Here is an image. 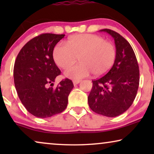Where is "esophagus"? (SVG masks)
Instances as JSON below:
<instances>
[{"label": "esophagus", "mask_w": 154, "mask_h": 154, "mask_svg": "<svg viewBox=\"0 0 154 154\" xmlns=\"http://www.w3.org/2000/svg\"><path fill=\"white\" fill-rule=\"evenodd\" d=\"M79 83H81V81H76V80H75V81H73V85H78V84H79Z\"/></svg>", "instance_id": "1"}]
</instances>
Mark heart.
<instances>
[{"label":"heart","mask_w":154,"mask_h":154,"mask_svg":"<svg viewBox=\"0 0 154 154\" xmlns=\"http://www.w3.org/2000/svg\"><path fill=\"white\" fill-rule=\"evenodd\" d=\"M66 45L57 44L52 56L55 64L66 69L76 62L80 64L65 71L66 77L80 80L92 73L94 76L104 75L110 70L116 58V49L112 43L94 34H79L69 38Z\"/></svg>","instance_id":"obj_1"}]
</instances>
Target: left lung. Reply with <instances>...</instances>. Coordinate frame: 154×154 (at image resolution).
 <instances>
[{"label":"left lung","instance_id":"8db88e82","mask_svg":"<svg viewBox=\"0 0 154 154\" xmlns=\"http://www.w3.org/2000/svg\"><path fill=\"white\" fill-rule=\"evenodd\" d=\"M114 39L116 58L104 76L92 81L88 97L94 112L107 117L122 114L133 103L140 83V71L135 54L124 38L111 29H102Z\"/></svg>","mask_w":154,"mask_h":154}]
</instances>
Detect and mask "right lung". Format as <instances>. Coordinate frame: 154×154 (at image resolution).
<instances>
[{"instance_id":"right-lung-1","label":"right lung","mask_w":154,"mask_h":154,"mask_svg":"<svg viewBox=\"0 0 154 154\" xmlns=\"http://www.w3.org/2000/svg\"><path fill=\"white\" fill-rule=\"evenodd\" d=\"M64 34L43 33L33 38L19 52L14 66V82L19 98L26 110L38 118H48L66 108L73 88L71 80L52 85L61 71L54 62L52 52Z\"/></svg>"}]
</instances>
